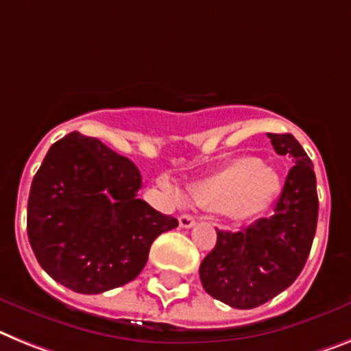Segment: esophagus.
<instances>
[{
  "label": "esophagus",
  "instance_id": "1",
  "mask_svg": "<svg viewBox=\"0 0 351 351\" xmlns=\"http://www.w3.org/2000/svg\"><path fill=\"white\" fill-rule=\"evenodd\" d=\"M178 221H180L182 228H191V226H194V223H196V221H194V217L189 216V214H182L180 219Z\"/></svg>",
  "mask_w": 351,
  "mask_h": 351
}]
</instances>
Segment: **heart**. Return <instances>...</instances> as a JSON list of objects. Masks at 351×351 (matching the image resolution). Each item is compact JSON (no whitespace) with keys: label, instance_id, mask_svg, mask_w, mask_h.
I'll list each match as a JSON object with an SVG mask.
<instances>
[{"label":"heart","instance_id":"1","mask_svg":"<svg viewBox=\"0 0 351 351\" xmlns=\"http://www.w3.org/2000/svg\"><path fill=\"white\" fill-rule=\"evenodd\" d=\"M282 191L280 178L257 157H237L191 185L189 198L203 210L244 221L267 210Z\"/></svg>","mask_w":351,"mask_h":351}]
</instances>
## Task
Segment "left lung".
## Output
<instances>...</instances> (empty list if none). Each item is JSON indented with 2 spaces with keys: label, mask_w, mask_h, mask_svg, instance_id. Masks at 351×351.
I'll return each instance as SVG.
<instances>
[{
  "label": "left lung",
  "mask_w": 351,
  "mask_h": 351,
  "mask_svg": "<svg viewBox=\"0 0 351 351\" xmlns=\"http://www.w3.org/2000/svg\"><path fill=\"white\" fill-rule=\"evenodd\" d=\"M278 155L293 158L275 214L241 232L217 230L199 266L203 289L234 308H253L287 289L302 273L317 225L316 175L291 134H267Z\"/></svg>",
  "instance_id": "8db88e82"
}]
</instances>
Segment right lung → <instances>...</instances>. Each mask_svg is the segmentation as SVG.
I'll use <instances>...</instances> for the list:
<instances>
[{"label":"right lung","mask_w":351,"mask_h":351,"mask_svg":"<svg viewBox=\"0 0 351 351\" xmlns=\"http://www.w3.org/2000/svg\"><path fill=\"white\" fill-rule=\"evenodd\" d=\"M134 162L73 132L53 144L32 182L28 239L53 280L82 294L132 282L158 235L178 226L137 198Z\"/></svg>","instance_id":"right-lung-1"}]
</instances>
